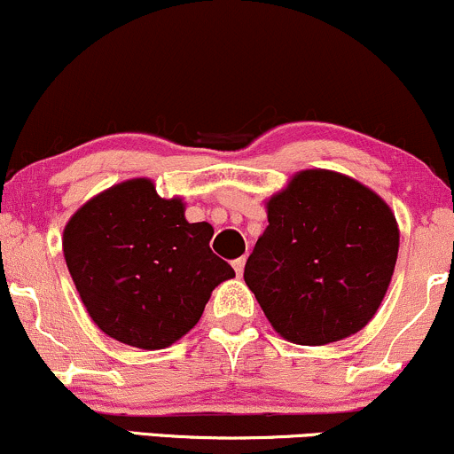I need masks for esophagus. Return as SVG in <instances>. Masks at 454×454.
Returning a JSON list of instances; mask_svg holds the SVG:
<instances>
[{
	"instance_id": "esophagus-1",
	"label": "esophagus",
	"mask_w": 454,
	"mask_h": 454,
	"mask_svg": "<svg viewBox=\"0 0 454 454\" xmlns=\"http://www.w3.org/2000/svg\"><path fill=\"white\" fill-rule=\"evenodd\" d=\"M232 267H234V270H237V275H243V269H245V258L241 256V258L232 260Z\"/></svg>"
}]
</instances>
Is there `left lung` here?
I'll return each instance as SVG.
<instances>
[{
	"mask_svg": "<svg viewBox=\"0 0 454 454\" xmlns=\"http://www.w3.org/2000/svg\"><path fill=\"white\" fill-rule=\"evenodd\" d=\"M243 279L270 326L299 346L354 335L376 316L399 252L393 211L333 170H301L267 202Z\"/></svg>",
	"mask_w": 454,
	"mask_h": 454,
	"instance_id": "1",
	"label": "left lung"
}]
</instances>
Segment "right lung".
Returning <instances> with one entry per match:
<instances>
[{"label":"right lung","instance_id":"add662e5","mask_svg":"<svg viewBox=\"0 0 454 454\" xmlns=\"http://www.w3.org/2000/svg\"><path fill=\"white\" fill-rule=\"evenodd\" d=\"M211 223L185 220L181 198L151 179L100 192L64 228V256L82 305L102 333L161 350L196 326L215 286L234 278L211 252Z\"/></svg>","mask_w":454,"mask_h":454}]
</instances>
